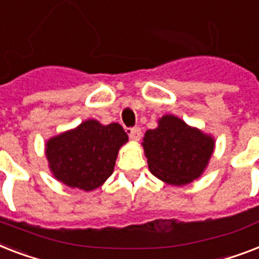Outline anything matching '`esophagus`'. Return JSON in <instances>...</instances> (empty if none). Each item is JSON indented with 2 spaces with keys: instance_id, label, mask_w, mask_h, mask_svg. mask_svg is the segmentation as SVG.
<instances>
[{
  "instance_id": "esophagus-1",
  "label": "esophagus",
  "mask_w": 259,
  "mask_h": 259,
  "mask_svg": "<svg viewBox=\"0 0 259 259\" xmlns=\"http://www.w3.org/2000/svg\"><path fill=\"white\" fill-rule=\"evenodd\" d=\"M127 132L128 136H130V139L132 140H140V138H142V130H140L139 127L128 128Z\"/></svg>"
}]
</instances>
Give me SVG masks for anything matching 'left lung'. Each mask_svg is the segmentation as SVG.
<instances>
[{
    "label": "left lung",
    "mask_w": 259,
    "mask_h": 259,
    "mask_svg": "<svg viewBox=\"0 0 259 259\" xmlns=\"http://www.w3.org/2000/svg\"><path fill=\"white\" fill-rule=\"evenodd\" d=\"M144 152L155 177L169 185H187L203 172L214 140L175 116H163L144 135Z\"/></svg>",
    "instance_id": "1"
}]
</instances>
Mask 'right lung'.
I'll return each mask as SVG.
<instances>
[{
  "label": "right lung",
  "mask_w": 259,
  "mask_h": 259,
  "mask_svg": "<svg viewBox=\"0 0 259 259\" xmlns=\"http://www.w3.org/2000/svg\"><path fill=\"white\" fill-rule=\"evenodd\" d=\"M127 140L120 124L101 125L96 120H87L47 143L49 167L64 185L91 191L111 177L117 151Z\"/></svg>",
  "instance_id": "1"
}]
</instances>
